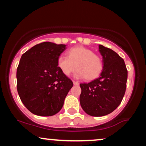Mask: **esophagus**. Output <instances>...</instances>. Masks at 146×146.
<instances>
[{"label":"esophagus","instance_id":"34e87169","mask_svg":"<svg viewBox=\"0 0 146 146\" xmlns=\"http://www.w3.org/2000/svg\"><path fill=\"white\" fill-rule=\"evenodd\" d=\"M73 84H74V85H79V82H78L73 81Z\"/></svg>","mask_w":146,"mask_h":146}]
</instances>
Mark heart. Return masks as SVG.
<instances>
[{
  "label": "heart",
  "mask_w": 146,
  "mask_h": 146,
  "mask_svg": "<svg viewBox=\"0 0 146 146\" xmlns=\"http://www.w3.org/2000/svg\"><path fill=\"white\" fill-rule=\"evenodd\" d=\"M66 54L67 56L61 55L57 60L58 68L66 76H69L76 68L75 78H85L90 81L98 78L103 71V59L90 48L74 46L69 48Z\"/></svg>",
  "instance_id": "obj_1"
}]
</instances>
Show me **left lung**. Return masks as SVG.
Wrapping results in <instances>:
<instances>
[{"label": "left lung", "instance_id": "1", "mask_svg": "<svg viewBox=\"0 0 146 146\" xmlns=\"http://www.w3.org/2000/svg\"><path fill=\"white\" fill-rule=\"evenodd\" d=\"M99 48L104 61L100 77L89 83L80 84V105L85 113L93 117L104 116L119 106L128 78L124 60L109 48L100 44Z\"/></svg>", "mask_w": 146, "mask_h": 146}]
</instances>
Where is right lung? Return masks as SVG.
<instances>
[{"label": "right lung", "mask_w": 146, "mask_h": 146, "mask_svg": "<svg viewBox=\"0 0 146 146\" xmlns=\"http://www.w3.org/2000/svg\"><path fill=\"white\" fill-rule=\"evenodd\" d=\"M65 49V44L44 42L22 55L16 72L18 93L34 115L48 117L58 113L73 86L57 64Z\"/></svg>", "instance_id": "right-lung-1"}]
</instances>
